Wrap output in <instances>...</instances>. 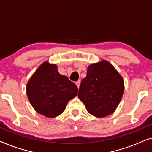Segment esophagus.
Returning <instances> with one entry per match:
<instances>
[{
	"label": "esophagus",
	"mask_w": 152,
	"mask_h": 152,
	"mask_svg": "<svg viewBox=\"0 0 152 152\" xmlns=\"http://www.w3.org/2000/svg\"><path fill=\"white\" fill-rule=\"evenodd\" d=\"M76 83V86H77V88H79L80 85V80H78V81H76V83Z\"/></svg>",
	"instance_id": "obj_1"
}]
</instances>
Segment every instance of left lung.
Masks as SVG:
<instances>
[{
  "instance_id": "8db88e82",
  "label": "left lung",
  "mask_w": 152,
  "mask_h": 152,
  "mask_svg": "<svg viewBox=\"0 0 152 152\" xmlns=\"http://www.w3.org/2000/svg\"><path fill=\"white\" fill-rule=\"evenodd\" d=\"M124 80L112 64L106 60L88 66L82 80L78 98L93 116L104 117L115 110L124 93Z\"/></svg>"
}]
</instances>
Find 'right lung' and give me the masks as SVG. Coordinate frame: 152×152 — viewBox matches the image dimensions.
I'll return each instance as SVG.
<instances>
[{
    "label": "right lung",
    "mask_w": 152,
    "mask_h": 152,
    "mask_svg": "<svg viewBox=\"0 0 152 152\" xmlns=\"http://www.w3.org/2000/svg\"><path fill=\"white\" fill-rule=\"evenodd\" d=\"M77 94V86L60 74L56 64L47 62L37 69L27 84L28 98L32 107L51 118L63 113L69 101Z\"/></svg>",
    "instance_id": "add662e5"
}]
</instances>
